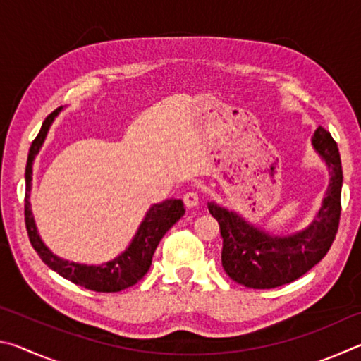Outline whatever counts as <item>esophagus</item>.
<instances>
[{"label":"esophagus","mask_w":361,"mask_h":361,"mask_svg":"<svg viewBox=\"0 0 361 361\" xmlns=\"http://www.w3.org/2000/svg\"><path fill=\"white\" fill-rule=\"evenodd\" d=\"M183 202H185L186 207H195L199 204V192L197 191H188L185 195H183Z\"/></svg>","instance_id":"esophagus-1"}]
</instances>
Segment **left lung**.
Here are the masks:
<instances>
[{"label": "left lung", "mask_w": 361, "mask_h": 361, "mask_svg": "<svg viewBox=\"0 0 361 361\" xmlns=\"http://www.w3.org/2000/svg\"><path fill=\"white\" fill-rule=\"evenodd\" d=\"M312 145L331 178L319 213L305 229L285 237L271 235L235 212L209 202L223 237L221 264L234 282L255 290L277 288L304 276L331 248L341 218V156L331 133L323 127L315 130Z\"/></svg>", "instance_id": "1"}]
</instances>
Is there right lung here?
Masks as SVG:
<instances>
[{
	"mask_svg": "<svg viewBox=\"0 0 361 361\" xmlns=\"http://www.w3.org/2000/svg\"><path fill=\"white\" fill-rule=\"evenodd\" d=\"M62 106L52 111L42 122L41 130L30 146L28 161L25 169V183H27V194H25V226L28 232V239L32 242L36 253L46 264L60 274L63 279L76 283L84 288L99 291V293H116L121 290L129 288L135 285L145 277V274L149 271L152 255H154L159 242L166 232L185 215V205L180 199H169L161 204H154L146 213L145 219L140 224L135 237H133L130 245L122 252L118 258L113 261L103 262L102 266H87L79 264V262H70L66 259L59 258L49 250L44 242L36 231L35 218L30 209V189H32V173H33V161L35 156L38 154L42 143H44L47 130L60 113Z\"/></svg>",
	"mask_w": 361,
	"mask_h": 361,
	"instance_id": "obj_1",
	"label": "right lung"
}]
</instances>
